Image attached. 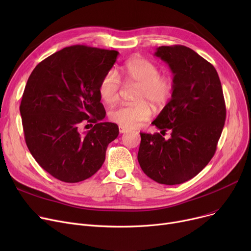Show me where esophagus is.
Here are the masks:
<instances>
[{
  "mask_svg": "<svg viewBox=\"0 0 251 251\" xmlns=\"http://www.w3.org/2000/svg\"><path fill=\"white\" fill-rule=\"evenodd\" d=\"M119 132H120V133H126V132H128V129L124 128L122 126H119Z\"/></svg>",
  "mask_w": 251,
  "mask_h": 251,
  "instance_id": "34e87169",
  "label": "esophagus"
}]
</instances>
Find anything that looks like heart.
Masks as SVG:
<instances>
[{"label": "heart", "mask_w": 251, "mask_h": 251, "mask_svg": "<svg viewBox=\"0 0 251 251\" xmlns=\"http://www.w3.org/2000/svg\"><path fill=\"white\" fill-rule=\"evenodd\" d=\"M122 75L126 83L139 85L135 104H124L110 112V119L124 128H136L147 121L151 115L149 102L155 109H161L172 98L174 81L168 74H161L157 66L150 60L133 58L122 68ZM121 82L114 71L103 75L99 84V94L105 102H114L119 99Z\"/></svg>", "instance_id": "1"}]
</instances>
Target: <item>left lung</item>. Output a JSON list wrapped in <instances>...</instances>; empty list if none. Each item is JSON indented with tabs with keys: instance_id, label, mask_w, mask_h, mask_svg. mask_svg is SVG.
Here are the masks:
<instances>
[{
	"instance_id": "1",
	"label": "left lung",
	"mask_w": 251,
	"mask_h": 251,
	"mask_svg": "<svg viewBox=\"0 0 251 251\" xmlns=\"http://www.w3.org/2000/svg\"><path fill=\"white\" fill-rule=\"evenodd\" d=\"M174 74L172 99L151 123L161 133H140L138 163L153 181L175 185L192 179L214 156L226 120L222 84L214 66L185 46L154 54Z\"/></svg>"
}]
</instances>
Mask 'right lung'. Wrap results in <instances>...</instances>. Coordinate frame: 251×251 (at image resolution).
Here are the masks:
<instances>
[{
	"label": "right lung",
	"mask_w": 251,
	"mask_h": 251,
	"mask_svg": "<svg viewBox=\"0 0 251 251\" xmlns=\"http://www.w3.org/2000/svg\"><path fill=\"white\" fill-rule=\"evenodd\" d=\"M119 52L75 45L39 63L26 83L20 114L34 160L54 178L77 183L102 166L118 125L101 122L105 111L99 84ZM85 124L92 129L80 132Z\"/></svg>",
	"instance_id": "right-lung-1"
}]
</instances>
